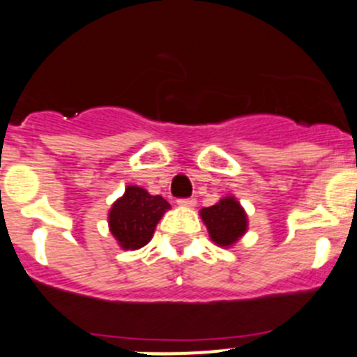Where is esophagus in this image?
Instances as JSON below:
<instances>
[{
    "label": "esophagus",
    "instance_id": "34e87169",
    "mask_svg": "<svg viewBox=\"0 0 357 357\" xmlns=\"http://www.w3.org/2000/svg\"><path fill=\"white\" fill-rule=\"evenodd\" d=\"M176 203L181 206H185V208H192L196 205V199L195 198H178Z\"/></svg>",
    "mask_w": 357,
    "mask_h": 357
}]
</instances>
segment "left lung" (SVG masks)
<instances>
[{
    "mask_svg": "<svg viewBox=\"0 0 357 357\" xmlns=\"http://www.w3.org/2000/svg\"><path fill=\"white\" fill-rule=\"evenodd\" d=\"M202 219L208 227L210 238L222 247L235 243L247 229L245 212L231 196L222 198L217 205L203 208Z\"/></svg>",
    "mask_w": 357,
    "mask_h": 357,
    "instance_id": "left-lung-1",
    "label": "left lung"
}]
</instances>
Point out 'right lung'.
<instances>
[{
    "instance_id": "right-lung-1",
    "label": "right lung",
    "mask_w": 357,
    "mask_h": 357,
    "mask_svg": "<svg viewBox=\"0 0 357 357\" xmlns=\"http://www.w3.org/2000/svg\"><path fill=\"white\" fill-rule=\"evenodd\" d=\"M169 203L161 196H151L138 185H130L124 196L114 203L108 215L112 235L122 249H140L152 238L155 224Z\"/></svg>"
}]
</instances>
